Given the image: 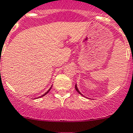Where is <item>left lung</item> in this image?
Instances as JSON below:
<instances>
[{"mask_svg":"<svg viewBox=\"0 0 133 133\" xmlns=\"http://www.w3.org/2000/svg\"><path fill=\"white\" fill-rule=\"evenodd\" d=\"M75 89H76V91H77L78 92V93H79V94H80V95H82V96H84V95H82V93H81V92H80V91H79V90H78V88H77V85H76H76H75ZM84 97H85V96H84Z\"/></svg>","mask_w":133,"mask_h":133,"instance_id":"8db88e82","label":"left lung"}]
</instances>
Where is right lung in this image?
<instances>
[{"label":"right lung","mask_w":133,"mask_h":133,"mask_svg":"<svg viewBox=\"0 0 133 133\" xmlns=\"http://www.w3.org/2000/svg\"><path fill=\"white\" fill-rule=\"evenodd\" d=\"M52 85H51V88H49V89H48V91H46V92H45V93H44V95H42V96H39V97H38V98H41V97H42V96H44V95H46V94H48V92H49V91H50V90H51V88H52Z\"/></svg>","instance_id":"1"}]
</instances>
